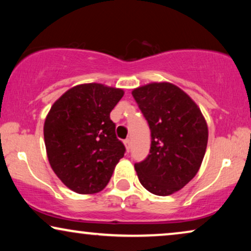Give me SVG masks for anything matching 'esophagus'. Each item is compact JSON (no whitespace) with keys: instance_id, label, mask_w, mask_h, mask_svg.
I'll use <instances>...</instances> for the list:
<instances>
[{"instance_id":"1","label":"esophagus","mask_w":251,"mask_h":251,"mask_svg":"<svg viewBox=\"0 0 251 251\" xmlns=\"http://www.w3.org/2000/svg\"><path fill=\"white\" fill-rule=\"evenodd\" d=\"M125 146H126V151H130V147H131V142H130V139H126L125 140Z\"/></svg>"}]
</instances>
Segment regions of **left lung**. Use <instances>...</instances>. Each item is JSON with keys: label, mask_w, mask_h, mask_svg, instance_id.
I'll list each match as a JSON object with an SVG mask.
<instances>
[{"label": "left lung", "mask_w": 251, "mask_h": 251, "mask_svg": "<svg viewBox=\"0 0 251 251\" xmlns=\"http://www.w3.org/2000/svg\"><path fill=\"white\" fill-rule=\"evenodd\" d=\"M132 96L151 129L150 154L135 163L140 184L166 197L183 188L200 169L208 126L186 92L169 82L133 89Z\"/></svg>", "instance_id": "1"}]
</instances>
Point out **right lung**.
<instances>
[{"mask_svg": "<svg viewBox=\"0 0 251 251\" xmlns=\"http://www.w3.org/2000/svg\"><path fill=\"white\" fill-rule=\"evenodd\" d=\"M122 89L85 83L67 90L51 106L44 122V143L57 177L78 194L105 188L126 147L116 138L112 109Z\"/></svg>", "mask_w": 251, "mask_h": 251, "instance_id": "right-lung-1", "label": "right lung"}]
</instances>
